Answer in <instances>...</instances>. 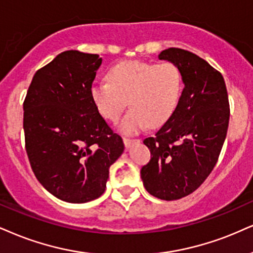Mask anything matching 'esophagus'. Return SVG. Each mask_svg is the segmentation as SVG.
I'll list each match as a JSON object with an SVG mask.
<instances>
[{"label": "esophagus", "mask_w": 253, "mask_h": 253, "mask_svg": "<svg viewBox=\"0 0 253 253\" xmlns=\"http://www.w3.org/2000/svg\"><path fill=\"white\" fill-rule=\"evenodd\" d=\"M138 142H141V139H138V138H126V137H124V138H123V143H124V145H126V148H130V146H131L133 143H138Z\"/></svg>", "instance_id": "obj_1"}]
</instances>
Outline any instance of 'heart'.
<instances>
[{"label":"heart","mask_w":253,"mask_h":253,"mask_svg":"<svg viewBox=\"0 0 253 253\" xmlns=\"http://www.w3.org/2000/svg\"><path fill=\"white\" fill-rule=\"evenodd\" d=\"M183 92V75L173 62L150 63L122 61L108 71L107 82H95L91 99L105 120L117 122L127 105L129 112L121 122L124 133H136L150 124L158 126L172 116Z\"/></svg>","instance_id":"obj_1"}]
</instances>
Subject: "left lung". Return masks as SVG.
I'll return each mask as SVG.
<instances>
[{"instance_id":"left-lung-1","label":"left lung","mask_w":253,"mask_h":253,"mask_svg":"<svg viewBox=\"0 0 253 253\" xmlns=\"http://www.w3.org/2000/svg\"><path fill=\"white\" fill-rule=\"evenodd\" d=\"M158 58L178 65L184 89L172 116L143 141L151 158L141 178L150 195L176 201L196 191L217 164L229 127V96L222 74L196 54L169 48Z\"/></svg>"}]
</instances>
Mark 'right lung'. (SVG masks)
Wrapping results in <instances>:
<instances>
[{
	"instance_id": "right-lung-1",
	"label": "right lung",
	"mask_w": 253,
	"mask_h": 253,
	"mask_svg": "<svg viewBox=\"0 0 253 253\" xmlns=\"http://www.w3.org/2000/svg\"><path fill=\"white\" fill-rule=\"evenodd\" d=\"M97 54L61 52L36 71L23 102L26 151L36 178L68 203L98 198L124 150L93 104Z\"/></svg>"
}]
</instances>
